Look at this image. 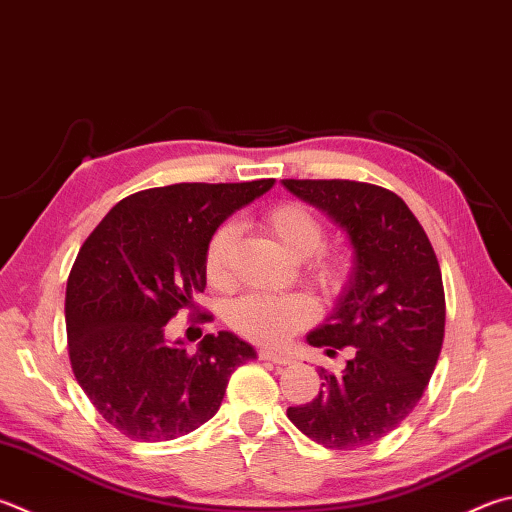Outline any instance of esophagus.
<instances>
[{"instance_id":"obj_1","label":"esophagus","mask_w":512,"mask_h":512,"mask_svg":"<svg viewBox=\"0 0 512 512\" xmlns=\"http://www.w3.org/2000/svg\"><path fill=\"white\" fill-rule=\"evenodd\" d=\"M259 360H268V362H275V365H291L293 358L288 356V353H280V351H271V349H259L257 351Z\"/></svg>"}]
</instances>
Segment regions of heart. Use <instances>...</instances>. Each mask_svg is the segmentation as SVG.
<instances>
[{
  "label": "heart",
  "instance_id": "heart-1",
  "mask_svg": "<svg viewBox=\"0 0 512 512\" xmlns=\"http://www.w3.org/2000/svg\"><path fill=\"white\" fill-rule=\"evenodd\" d=\"M264 226L280 241V246L295 259H304V277L322 293H338L349 277V257L342 250H324V224L313 212L297 201L277 203L266 212ZM235 224H221L212 232L203 273L215 288H228L232 282V244ZM313 297L304 293H248L230 306L228 324L232 331L259 345H284L297 331L309 327L315 318Z\"/></svg>",
  "mask_w": 512,
  "mask_h": 512
}]
</instances>
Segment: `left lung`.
Here are the masks:
<instances>
[{
    "label": "left lung",
    "instance_id": "obj_1",
    "mask_svg": "<svg viewBox=\"0 0 512 512\" xmlns=\"http://www.w3.org/2000/svg\"><path fill=\"white\" fill-rule=\"evenodd\" d=\"M282 183L345 228L356 250L336 309L306 338L329 356L345 347L351 356L338 374L320 367L318 396L286 414L324 448L356 450L401 425L430 383L445 333L441 266L392 190L349 179Z\"/></svg>",
    "mask_w": 512,
    "mask_h": 512
}]
</instances>
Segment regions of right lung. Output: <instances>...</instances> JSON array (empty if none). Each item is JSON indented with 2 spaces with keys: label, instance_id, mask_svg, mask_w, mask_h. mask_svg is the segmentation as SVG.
Listing matches in <instances>:
<instances>
[{
  "label": "right lung",
  "instance_id": "1",
  "mask_svg": "<svg viewBox=\"0 0 512 512\" xmlns=\"http://www.w3.org/2000/svg\"><path fill=\"white\" fill-rule=\"evenodd\" d=\"M273 183L141 190L118 201L82 244L64 300L71 369L98 414L132 441L197 430L217 414L232 371L257 356L228 331L208 333L188 353L183 342L165 340V324L197 309L212 232Z\"/></svg>",
  "mask_w": 512,
  "mask_h": 512
}]
</instances>
